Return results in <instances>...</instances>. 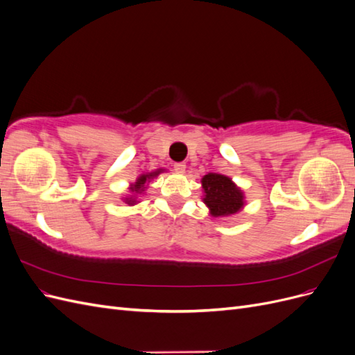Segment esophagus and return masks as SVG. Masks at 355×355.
Wrapping results in <instances>:
<instances>
[{"label":"esophagus","instance_id":"1","mask_svg":"<svg viewBox=\"0 0 355 355\" xmlns=\"http://www.w3.org/2000/svg\"><path fill=\"white\" fill-rule=\"evenodd\" d=\"M173 168H175L176 173H184L185 168H187V164L185 163H175Z\"/></svg>","mask_w":355,"mask_h":355}]
</instances>
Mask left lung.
Wrapping results in <instances>:
<instances>
[{
  "instance_id": "left-lung-1",
  "label": "left lung",
  "mask_w": 355,
  "mask_h": 355,
  "mask_svg": "<svg viewBox=\"0 0 355 355\" xmlns=\"http://www.w3.org/2000/svg\"><path fill=\"white\" fill-rule=\"evenodd\" d=\"M204 189V204L214 218L231 216L244 206V194L231 178L218 173H209L201 179Z\"/></svg>"
}]
</instances>
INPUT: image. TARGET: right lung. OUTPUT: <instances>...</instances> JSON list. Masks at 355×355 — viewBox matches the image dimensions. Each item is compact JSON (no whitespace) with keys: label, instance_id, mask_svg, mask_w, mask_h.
I'll return each instance as SVG.
<instances>
[{"label":"right lung","instance_id":"add662e5","mask_svg":"<svg viewBox=\"0 0 355 355\" xmlns=\"http://www.w3.org/2000/svg\"><path fill=\"white\" fill-rule=\"evenodd\" d=\"M161 171H163V168H158V170L153 171V173H146V175H141V176H139V178L136 179L135 184L130 185V191H132L133 196L125 197V198H124V202H127L128 206H135V204L137 202L136 196H137V194H144V192L146 191V184H148V182L151 180V179H154L155 176H158V175L161 173Z\"/></svg>","mask_w":355,"mask_h":355}]
</instances>
